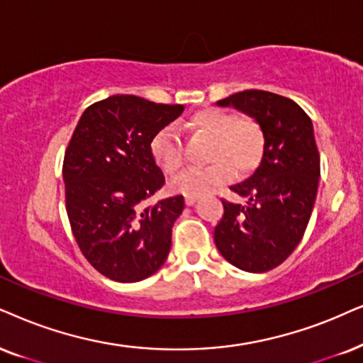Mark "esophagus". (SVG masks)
Masks as SVG:
<instances>
[{
    "label": "esophagus",
    "mask_w": 363,
    "mask_h": 363,
    "mask_svg": "<svg viewBox=\"0 0 363 363\" xmlns=\"http://www.w3.org/2000/svg\"><path fill=\"white\" fill-rule=\"evenodd\" d=\"M197 201V197H194V196H186V204L187 206H192Z\"/></svg>",
    "instance_id": "34e87169"
}]
</instances>
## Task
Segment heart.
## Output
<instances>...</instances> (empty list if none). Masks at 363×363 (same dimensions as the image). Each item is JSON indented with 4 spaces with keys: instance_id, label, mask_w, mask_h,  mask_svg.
<instances>
[{
    "instance_id": "heart-1",
    "label": "heart",
    "mask_w": 363,
    "mask_h": 363,
    "mask_svg": "<svg viewBox=\"0 0 363 363\" xmlns=\"http://www.w3.org/2000/svg\"><path fill=\"white\" fill-rule=\"evenodd\" d=\"M189 125L196 134L213 140L209 166L191 169L172 182V189L187 196H206L228 184L235 169L247 174L258 166L263 154L264 137L253 118L236 117L218 108H204L191 117ZM150 152L167 176H176L184 167V150L172 127L160 128L150 140Z\"/></svg>"
}]
</instances>
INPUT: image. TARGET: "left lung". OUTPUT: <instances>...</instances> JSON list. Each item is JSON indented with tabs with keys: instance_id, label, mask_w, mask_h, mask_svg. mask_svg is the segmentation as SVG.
Instances as JSON below:
<instances>
[{
	"instance_id": "1",
	"label": "left lung",
	"mask_w": 363,
	"mask_h": 363,
	"mask_svg": "<svg viewBox=\"0 0 363 363\" xmlns=\"http://www.w3.org/2000/svg\"><path fill=\"white\" fill-rule=\"evenodd\" d=\"M216 105L255 118L264 137L258 169L231 186L246 204L223 201L216 247L242 272H269L293 253L313 211L320 179L313 123L293 100L264 90L238 91Z\"/></svg>"
}]
</instances>
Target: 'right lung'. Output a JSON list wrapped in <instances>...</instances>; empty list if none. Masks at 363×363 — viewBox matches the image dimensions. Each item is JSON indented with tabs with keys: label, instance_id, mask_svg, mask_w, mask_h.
<instances>
[{
	"label": "right lung",
	"instance_id": "add662e5",
	"mask_svg": "<svg viewBox=\"0 0 363 363\" xmlns=\"http://www.w3.org/2000/svg\"><path fill=\"white\" fill-rule=\"evenodd\" d=\"M182 112L184 105L112 95L82 113L68 144L63 181L73 236L89 263L113 281H140L167 259L184 197L142 204L166 182L150 140Z\"/></svg>",
	"mask_w": 363,
	"mask_h": 363
}]
</instances>
